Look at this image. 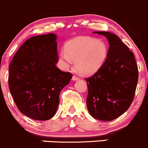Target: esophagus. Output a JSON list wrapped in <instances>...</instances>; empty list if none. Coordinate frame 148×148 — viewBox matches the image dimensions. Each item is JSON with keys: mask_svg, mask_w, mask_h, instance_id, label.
<instances>
[{"mask_svg": "<svg viewBox=\"0 0 148 148\" xmlns=\"http://www.w3.org/2000/svg\"><path fill=\"white\" fill-rule=\"evenodd\" d=\"M79 79V77H77V76L76 75H73V78H72V80H73V81H76V80H77Z\"/></svg>", "mask_w": 148, "mask_h": 148, "instance_id": "1", "label": "esophagus"}]
</instances>
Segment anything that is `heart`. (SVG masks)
<instances>
[{
  "label": "heart",
  "mask_w": 148,
  "mask_h": 148,
  "mask_svg": "<svg viewBox=\"0 0 148 148\" xmlns=\"http://www.w3.org/2000/svg\"><path fill=\"white\" fill-rule=\"evenodd\" d=\"M65 51L59 54L60 68L65 71L75 60V68L81 73L92 75L97 72L106 60L107 45L103 41L86 36H80L68 41Z\"/></svg>",
  "instance_id": "b5f03b06"
}]
</instances>
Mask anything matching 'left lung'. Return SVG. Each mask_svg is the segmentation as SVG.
<instances>
[{
    "label": "left lung",
    "instance_id": "8db88e82",
    "mask_svg": "<svg viewBox=\"0 0 148 148\" xmlns=\"http://www.w3.org/2000/svg\"><path fill=\"white\" fill-rule=\"evenodd\" d=\"M107 38L109 49L101 68L89 78L87 108L90 115L103 121H111L123 115L135 96L138 70L133 53L110 32L95 31Z\"/></svg>",
    "mask_w": 148,
    "mask_h": 148
}]
</instances>
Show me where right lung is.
I'll use <instances>...</instances> for the list:
<instances>
[{
    "label": "right lung",
    "instance_id": "obj_1",
    "mask_svg": "<svg viewBox=\"0 0 148 148\" xmlns=\"http://www.w3.org/2000/svg\"><path fill=\"white\" fill-rule=\"evenodd\" d=\"M57 36H33L16 52L9 65L8 84L17 108L31 119L47 120L58 107L62 89L72 74L56 66L58 61Z\"/></svg>",
    "mask_w": 148,
    "mask_h": 148
}]
</instances>
